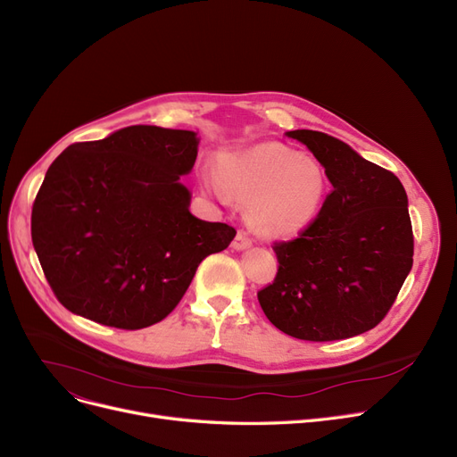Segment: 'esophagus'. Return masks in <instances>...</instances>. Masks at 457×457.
I'll return each instance as SVG.
<instances>
[{"mask_svg": "<svg viewBox=\"0 0 457 457\" xmlns=\"http://www.w3.org/2000/svg\"><path fill=\"white\" fill-rule=\"evenodd\" d=\"M250 246H252V238H250L246 233L238 231V233H237V237L233 238L231 248H233V250H237V252H241V250H246V248H250Z\"/></svg>", "mask_w": 457, "mask_h": 457, "instance_id": "esophagus-1", "label": "esophagus"}]
</instances>
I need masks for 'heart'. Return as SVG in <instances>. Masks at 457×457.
Returning a JSON list of instances; mask_svg holds the SVG:
<instances>
[{
  "mask_svg": "<svg viewBox=\"0 0 457 457\" xmlns=\"http://www.w3.org/2000/svg\"><path fill=\"white\" fill-rule=\"evenodd\" d=\"M219 178L235 198L248 204L252 228L269 237L295 235L313 224L328 188L319 159L278 142L222 154Z\"/></svg>",
  "mask_w": 457,
  "mask_h": 457,
  "instance_id": "obj_1",
  "label": "heart"
}]
</instances>
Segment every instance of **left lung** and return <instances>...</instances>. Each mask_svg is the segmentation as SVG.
I'll use <instances>...</instances> for the list:
<instances>
[{"label":"left lung","instance_id":"obj_1","mask_svg":"<svg viewBox=\"0 0 457 457\" xmlns=\"http://www.w3.org/2000/svg\"><path fill=\"white\" fill-rule=\"evenodd\" d=\"M296 138L333 192L298 238L274 246L278 276L257 293L267 319L302 341H339L387 315L413 267V229L400 179L322 131Z\"/></svg>","mask_w":457,"mask_h":457}]
</instances>
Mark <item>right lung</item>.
I'll list each match as a JSON object with an SVG mask.
<instances>
[{
	"instance_id": "1",
	"label": "right lung",
	"mask_w": 457,
	"mask_h": 457,
	"mask_svg": "<svg viewBox=\"0 0 457 457\" xmlns=\"http://www.w3.org/2000/svg\"><path fill=\"white\" fill-rule=\"evenodd\" d=\"M198 133L129 126L68 146L33 204L31 238L47 283L74 315L120 329L161 322L200 262L235 229L190 212Z\"/></svg>"
}]
</instances>
